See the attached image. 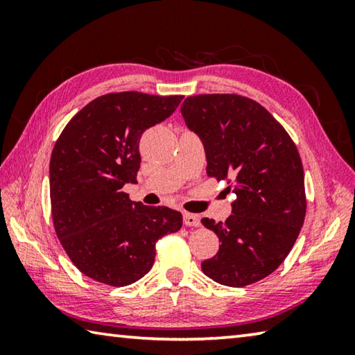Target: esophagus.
Here are the masks:
<instances>
[{
  "label": "esophagus",
  "instance_id": "obj_1",
  "mask_svg": "<svg viewBox=\"0 0 355 355\" xmlns=\"http://www.w3.org/2000/svg\"><path fill=\"white\" fill-rule=\"evenodd\" d=\"M183 222H184L186 227H199L200 225V218L197 214L184 213L183 214Z\"/></svg>",
  "mask_w": 355,
  "mask_h": 355
}]
</instances>
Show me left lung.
<instances>
[{
    "mask_svg": "<svg viewBox=\"0 0 355 355\" xmlns=\"http://www.w3.org/2000/svg\"><path fill=\"white\" fill-rule=\"evenodd\" d=\"M180 111L203 144L207 173L230 180L227 191L235 194L224 222L202 219L220 243L218 254L202 261V271L220 285L255 284L280 266L304 224L297 148L271 114L241 95H194Z\"/></svg>",
    "mask_w": 355,
    "mask_h": 355,
    "instance_id": "obj_1",
    "label": "left lung"
}]
</instances>
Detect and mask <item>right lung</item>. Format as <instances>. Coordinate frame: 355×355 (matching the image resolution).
<instances>
[{
  "label": "right lung",
  "instance_id": "obj_1",
  "mask_svg": "<svg viewBox=\"0 0 355 355\" xmlns=\"http://www.w3.org/2000/svg\"><path fill=\"white\" fill-rule=\"evenodd\" d=\"M182 95L106 94L92 100L59 136L50 159L56 235L80 271L125 286L153 266L155 244L182 228L177 209L131 202L122 188L137 183L144 131L177 110Z\"/></svg>",
  "mask_w": 355,
  "mask_h": 355
}]
</instances>
